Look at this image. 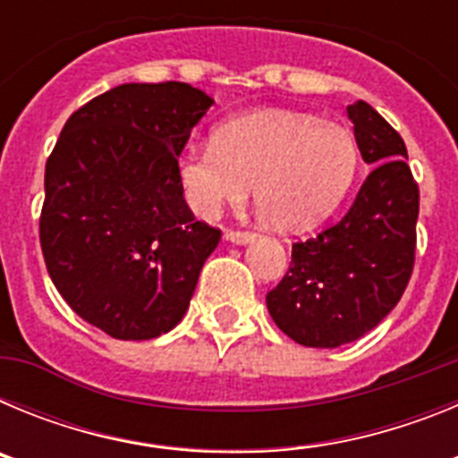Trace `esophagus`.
Returning a JSON list of instances; mask_svg holds the SVG:
<instances>
[{
    "label": "esophagus",
    "instance_id": "obj_1",
    "mask_svg": "<svg viewBox=\"0 0 458 458\" xmlns=\"http://www.w3.org/2000/svg\"><path fill=\"white\" fill-rule=\"evenodd\" d=\"M252 238V232H238V229H229V232H226V241L236 242V245H245V242H250Z\"/></svg>",
    "mask_w": 458,
    "mask_h": 458
}]
</instances>
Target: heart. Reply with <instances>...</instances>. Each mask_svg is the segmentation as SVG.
Returning a JSON list of instances; mask_svg holds the SVG:
<instances>
[{"mask_svg": "<svg viewBox=\"0 0 458 458\" xmlns=\"http://www.w3.org/2000/svg\"><path fill=\"white\" fill-rule=\"evenodd\" d=\"M360 169V147L346 125L305 112L264 109L226 121L213 144L179 160V185L194 216L213 220L254 204L275 232H307L344 201Z\"/></svg>", "mask_w": 458, "mask_h": 458, "instance_id": "obj_1", "label": "heart"}]
</instances>
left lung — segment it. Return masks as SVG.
I'll use <instances>...</instances> for the list:
<instances>
[{
  "label": "left lung",
  "instance_id": "left-lung-1",
  "mask_svg": "<svg viewBox=\"0 0 458 458\" xmlns=\"http://www.w3.org/2000/svg\"><path fill=\"white\" fill-rule=\"evenodd\" d=\"M346 112L374 172L337 225L293 242L289 273L266 295L279 330L311 349H337L374 330L396 307L415 264L420 190L406 144L365 100Z\"/></svg>",
  "mask_w": 458,
  "mask_h": 458
}]
</instances>
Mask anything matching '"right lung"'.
I'll return each mask as SVG.
<instances>
[{
	"label": "right lung",
	"mask_w": 458,
	"mask_h": 458,
	"mask_svg": "<svg viewBox=\"0 0 458 458\" xmlns=\"http://www.w3.org/2000/svg\"><path fill=\"white\" fill-rule=\"evenodd\" d=\"M210 105L185 82L121 84L72 112L47 157V273L71 310L109 337L169 333L220 242V229L194 220L176 174Z\"/></svg>",
	"instance_id": "1"
}]
</instances>
